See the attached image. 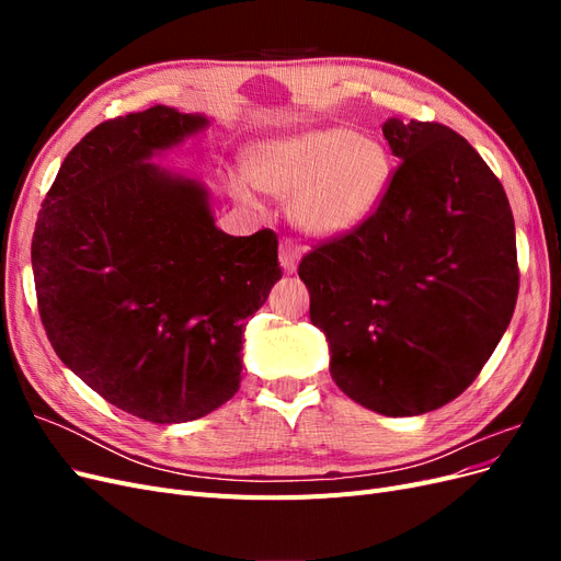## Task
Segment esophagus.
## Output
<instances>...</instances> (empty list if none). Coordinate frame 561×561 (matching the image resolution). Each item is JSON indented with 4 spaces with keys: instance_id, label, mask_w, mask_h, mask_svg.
I'll use <instances>...</instances> for the list:
<instances>
[{
    "instance_id": "obj_1",
    "label": "esophagus",
    "mask_w": 561,
    "mask_h": 561,
    "mask_svg": "<svg viewBox=\"0 0 561 561\" xmlns=\"http://www.w3.org/2000/svg\"><path fill=\"white\" fill-rule=\"evenodd\" d=\"M301 245L295 243L293 239H283L280 241V266L283 271H287V274H295L297 266H299V260H301Z\"/></svg>"
}]
</instances>
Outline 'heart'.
<instances>
[{"label": "heart", "instance_id": "heart-1", "mask_svg": "<svg viewBox=\"0 0 561 561\" xmlns=\"http://www.w3.org/2000/svg\"><path fill=\"white\" fill-rule=\"evenodd\" d=\"M393 175L388 149L348 128L278 135L248 151V176L257 190L287 198L290 222L313 239H336L375 213ZM243 175L229 178L231 194L254 203Z\"/></svg>", "mask_w": 561, "mask_h": 561}]
</instances>
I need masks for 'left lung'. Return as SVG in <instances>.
I'll return each mask as SVG.
<instances>
[{"instance_id":"obj_1","label":"left lung","mask_w":561,"mask_h":561,"mask_svg":"<svg viewBox=\"0 0 561 561\" xmlns=\"http://www.w3.org/2000/svg\"><path fill=\"white\" fill-rule=\"evenodd\" d=\"M400 159L360 227L311 250L299 278L330 375L383 416L437 410L480 375L515 311V219L503 184L443 124L388 118Z\"/></svg>"}]
</instances>
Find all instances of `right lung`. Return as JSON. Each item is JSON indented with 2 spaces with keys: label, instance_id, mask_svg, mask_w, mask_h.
<instances>
[{
  "label": "right lung",
  "instance_id": "obj_1",
  "mask_svg": "<svg viewBox=\"0 0 561 561\" xmlns=\"http://www.w3.org/2000/svg\"><path fill=\"white\" fill-rule=\"evenodd\" d=\"M208 126L165 105L95 126L65 157L32 236L58 358L151 423L194 421L233 398L248 318L283 276L274 231L225 233L206 184L151 163Z\"/></svg>",
  "mask_w": 561,
  "mask_h": 561
}]
</instances>
